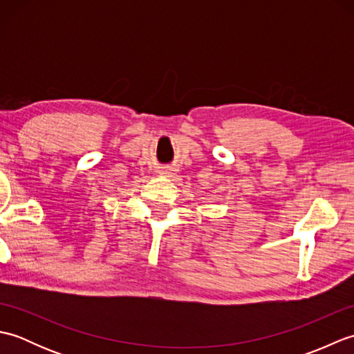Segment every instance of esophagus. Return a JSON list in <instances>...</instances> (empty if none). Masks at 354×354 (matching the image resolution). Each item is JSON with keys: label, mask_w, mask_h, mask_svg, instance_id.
Instances as JSON below:
<instances>
[{"label": "esophagus", "mask_w": 354, "mask_h": 354, "mask_svg": "<svg viewBox=\"0 0 354 354\" xmlns=\"http://www.w3.org/2000/svg\"><path fill=\"white\" fill-rule=\"evenodd\" d=\"M160 175H162V176H170V175H171V170H170V169H162V170H160Z\"/></svg>", "instance_id": "1"}]
</instances>
